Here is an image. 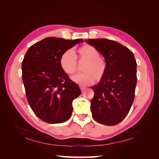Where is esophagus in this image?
<instances>
[{
    "label": "esophagus",
    "instance_id": "1",
    "mask_svg": "<svg viewBox=\"0 0 159 159\" xmlns=\"http://www.w3.org/2000/svg\"><path fill=\"white\" fill-rule=\"evenodd\" d=\"M80 89H81V91H84L85 89H86V87L85 86H83V85H80Z\"/></svg>",
    "mask_w": 159,
    "mask_h": 159
}]
</instances>
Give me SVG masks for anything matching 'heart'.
Listing matches in <instances>:
<instances>
[{"instance_id":"b5f03b06","label":"heart","mask_w":159,"mask_h":159,"mask_svg":"<svg viewBox=\"0 0 159 159\" xmlns=\"http://www.w3.org/2000/svg\"><path fill=\"white\" fill-rule=\"evenodd\" d=\"M85 62L83 67V73L72 77L74 82L80 85H89L94 80L100 81L105 75L107 63L96 48L89 45H85L76 50L75 53L66 50L60 57L59 63L65 73L72 75L76 72L77 61Z\"/></svg>"}]
</instances>
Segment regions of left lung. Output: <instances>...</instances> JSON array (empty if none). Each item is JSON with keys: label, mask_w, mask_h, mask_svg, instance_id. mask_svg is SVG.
I'll return each instance as SVG.
<instances>
[{"label": "left lung", "mask_w": 159, "mask_h": 159, "mask_svg": "<svg viewBox=\"0 0 159 159\" xmlns=\"http://www.w3.org/2000/svg\"><path fill=\"white\" fill-rule=\"evenodd\" d=\"M105 59L107 72L97 85L91 87L93 119L107 126L119 124L126 117L134 98L137 85V63L133 52L120 43L107 39H89Z\"/></svg>", "instance_id": "left-lung-1"}]
</instances>
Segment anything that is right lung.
<instances>
[{
    "label": "right lung",
    "instance_id": "obj_1",
    "mask_svg": "<svg viewBox=\"0 0 159 159\" xmlns=\"http://www.w3.org/2000/svg\"><path fill=\"white\" fill-rule=\"evenodd\" d=\"M81 39L67 40L46 38L32 45L22 63L26 96L33 112L49 124L68 120L73 111L72 101L81 92L60 66L62 54Z\"/></svg>",
    "mask_w": 159,
    "mask_h": 159
}]
</instances>
